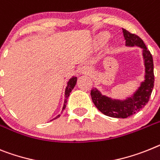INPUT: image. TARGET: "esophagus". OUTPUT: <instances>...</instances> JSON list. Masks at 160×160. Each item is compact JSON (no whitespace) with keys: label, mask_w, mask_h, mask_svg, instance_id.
Returning <instances> with one entry per match:
<instances>
[{"label":"esophagus","mask_w":160,"mask_h":160,"mask_svg":"<svg viewBox=\"0 0 160 160\" xmlns=\"http://www.w3.org/2000/svg\"><path fill=\"white\" fill-rule=\"evenodd\" d=\"M91 69L88 65H83L81 68V73L83 74H89L91 73Z\"/></svg>","instance_id":"34e87169"}]
</instances>
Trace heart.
<instances>
[{
    "label": "heart",
    "instance_id": "b5f03b06",
    "mask_svg": "<svg viewBox=\"0 0 160 160\" xmlns=\"http://www.w3.org/2000/svg\"><path fill=\"white\" fill-rule=\"evenodd\" d=\"M109 38H110L109 33H108V32H103V33H101L100 35H99V39H98V42H99V43H100V44H103V43H105L108 40Z\"/></svg>",
    "mask_w": 160,
    "mask_h": 160
}]
</instances>
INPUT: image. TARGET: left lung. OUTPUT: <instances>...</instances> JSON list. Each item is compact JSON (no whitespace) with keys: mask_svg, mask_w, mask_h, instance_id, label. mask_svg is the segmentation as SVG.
Wrapping results in <instances>:
<instances>
[{"mask_svg":"<svg viewBox=\"0 0 160 160\" xmlns=\"http://www.w3.org/2000/svg\"><path fill=\"white\" fill-rule=\"evenodd\" d=\"M122 30L127 46H138L143 49L146 75L145 81L142 83L141 87L133 96L126 100H112L108 97L101 95L100 92L95 88L91 90V99L95 107L104 115L115 118H127L145 107L152 93L155 82L154 62L151 52L147 49L143 40L139 36L130 33L125 29Z\"/></svg>","mask_w":160,"mask_h":160,"instance_id":"obj_1","label":"left lung"}]
</instances>
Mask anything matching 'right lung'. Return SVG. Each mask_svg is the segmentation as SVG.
<instances>
[{"instance_id": "1", "label": "right lung", "mask_w": 160, "mask_h": 160, "mask_svg": "<svg viewBox=\"0 0 160 160\" xmlns=\"http://www.w3.org/2000/svg\"><path fill=\"white\" fill-rule=\"evenodd\" d=\"M76 82H77V78L73 77L72 78L69 79V81L68 82V83H67L66 89H65V98H66V99L65 100V104H64L63 109H65V107H66L65 103H67V98L69 96V93H70L71 91H72V90L73 89V87H75V85H76ZM59 117H60V115H58L57 117H56V118H54V119H57V118H58Z\"/></svg>"}]
</instances>
